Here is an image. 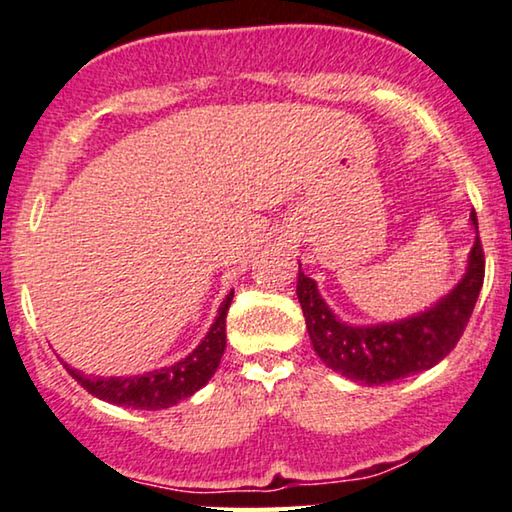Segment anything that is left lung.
Wrapping results in <instances>:
<instances>
[{
  "label": "left lung",
  "instance_id": "left-lung-1",
  "mask_svg": "<svg viewBox=\"0 0 512 512\" xmlns=\"http://www.w3.org/2000/svg\"><path fill=\"white\" fill-rule=\"evenodd\" d=\"M478 229V218L471 213ZM485 280V253L475 236L469 271L448 297L410 320L378 327H348L338 322L318 287L299 269L297 297L318 357L331 371L364 385H383L413 376L448 357L469 325L475 301Z\"/></svg>",
  "mask_w": 512,
  "mask_h": 512
}]
</instances>
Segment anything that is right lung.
I'll return each mask as SVG.
<instances>
[{"instance_id": "add662e5", "label": "right lung", "mask_w": 512, "mask_h": 512, "mask_svg": "<svg viewBox=\"0 0 512 512\" xmlns=\"http://www.w3.org/2000/svg\"><path fill=\"white\" fill-rule=\"evenodd\" d=\"M234 292L227 294L225 304L220 306L218 318H215L211 331H208L204 341L190 357L174 366H164L160 371L143 373V376H129V378H92L83 376L81 371L71 369L69 376L76 380L83 390H88L92 397L115 403V406L127 408H141V410H162L169 406H176L181 399L192 397L199 387H204L211 376L218 369L222 352H225L227 343V311L232 306Z\"/></svg>"}]
</instances>
